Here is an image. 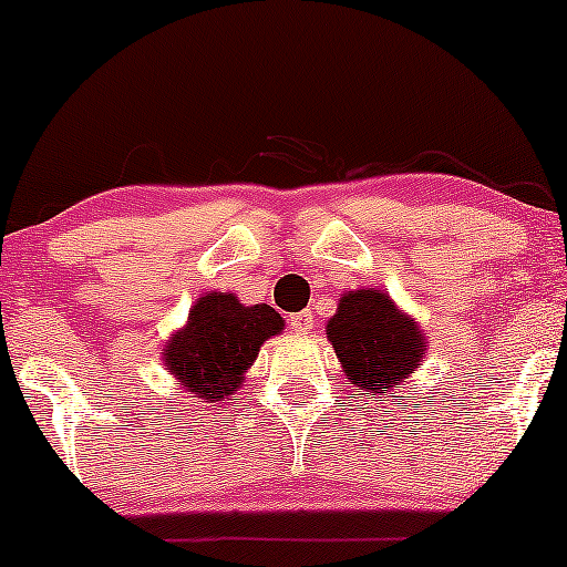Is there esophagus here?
I'll use <instances>...</instances> for the list:
<instances>
[{
	"mask_svg": "<svg viewBox=\"0 0 567 567\" xmlns=\"http://www.w3.org/2000/svg\"><path fill=\"white\" fill-rule=\"evenodd\" d=\"M289 330L297 332V334H308L310 330H313V313H310V310H302V313L291 316Z\"/></svg>",
	"mask_w": 567,
	"mask_h": 567,
	"instance_id": "1",
	"label": "esophagus"
}]
</instances>
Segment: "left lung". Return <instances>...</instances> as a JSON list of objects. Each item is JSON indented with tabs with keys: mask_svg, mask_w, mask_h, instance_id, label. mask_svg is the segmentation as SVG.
<instances>
[{
	"mask_svg": "<svg viewBox=\"0 0 567 567\" xmlns=\"http://www.w3.org/2000/svg\"><path fill=\"white\" fill-rule=\"evenodd\" d=\"M327 340L349 381L368 394H389L427 354L416 321L381 289L346 291L327 321Z\"/></svg>",
	"mask_w": 567,
	"mask_h": 567,
	"instance_id": "8db88e82",
	"label": "left lung"
}]
</instances>
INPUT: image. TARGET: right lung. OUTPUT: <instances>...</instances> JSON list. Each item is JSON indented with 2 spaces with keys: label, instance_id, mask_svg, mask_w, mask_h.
I'll return each instance as SVG.
<instances>
[{
  "label": "right lung",
  "instance_id": "obj_1",
  "mask_svg": "<svg viewBox=\"0 0 567 567\" xmlns=\"http://www.w3.org/2000/svg\"><path fill=\"white\" fill-rule=\"evenodd\" d=\"M281 330L276 308L243 306L229 291H210L194 302L184 330L162 349L164 368L203 403L229 400L246 381L261 343Z\"/></svg>",
  "mask_w": 567,
  "mask_h": 567
}]
</instances>
